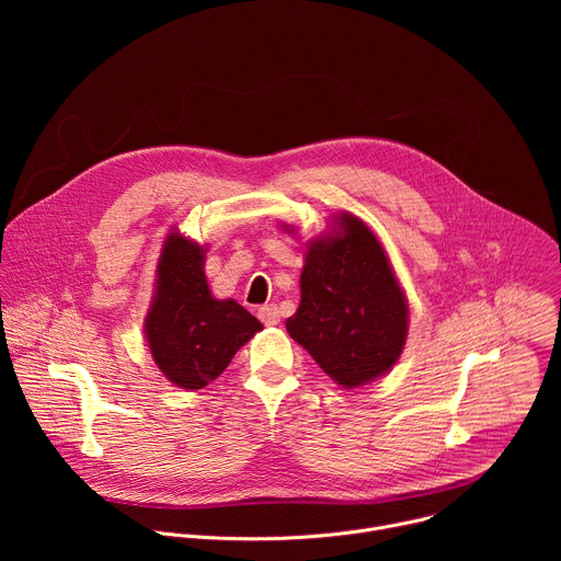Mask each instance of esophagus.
Masks as SVG:
<instances>
[{
  "label": "esophagus",
  "instance_id": "esophagus-1",
  "mask_svg": "<svg viewBox=\"0 0 561 561\" xmlns=\"http://www.w3.org/2000/svg\"><path fill=\"white\" fill-rule=\"evenodd\" d=\"M257 314H260V319H262V322H264L266 327H277V324H279V319H282V314H279V308H277L275 304L262 306Z\"/></svg>",
  "mask_w": 561,
  "mask_h": 561
}]
</instances>
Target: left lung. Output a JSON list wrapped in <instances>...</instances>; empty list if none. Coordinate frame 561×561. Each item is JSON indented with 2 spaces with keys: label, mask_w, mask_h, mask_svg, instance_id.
Returning a JSON list of instances; mask_svg holds the SVG:
<instances>
[{
  "label": "left lung",
  "mask_w": 561,
  "mask_h": 561,
  "mask_svg": "<svg viewBox=\"0 0 561 561\" xmlns=\"http://www.w3.org/2000/svg\"><path fill=\"white\" fill-rule=\"evenodd\" d=\"M337 230L308 249L301 301L286 331L329 377L355 388L402 355L409 306L373 230L346 213Z\"/></svg>",
  "instance_id": "8db88e82"
}]
</instances>
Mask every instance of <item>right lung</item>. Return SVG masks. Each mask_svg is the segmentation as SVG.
Returning a JSON list of instances; mask_svg holds the SVG:
<instances>
[{"label":"right lung","instance_id":"right-lung-1","mask_svg":"<svg viewBox=\"0 0 561 561\" xmlns=\"http://www.w3.org/2000/svg\"><path fill=\"white\" fill-rule=\"evenodd\" d=\"M257 331L234 299H215L204 275V249L171 232L157 266V293L146 317L150 355L175 386L197 390L217 379Z\"/></svg>","mask_w":561,"mask_h":561}]
</instances>
